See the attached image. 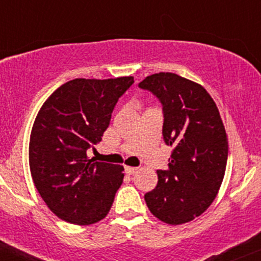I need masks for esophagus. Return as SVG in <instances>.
Here are the masks:
<instances>
[{"instance_id": "obj_1", "label": "esophagus", "mask_w": 261, "mask_h": 261, "mask_svg": "<svg viewBox=\"0 0 261 261\" xmlns=\"http://www.w3.org/2000/svg\"><path fill=\"white\" fill-rule=\"evenodd\" d=\"M136 172H137L136 167H128V166H126V167H125V173L128 174V176H131V174H134Z\"/></svg>"}]
</instances>
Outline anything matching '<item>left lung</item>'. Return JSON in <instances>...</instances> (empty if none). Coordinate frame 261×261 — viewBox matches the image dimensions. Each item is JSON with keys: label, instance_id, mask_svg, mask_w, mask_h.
I'll list each match as a JSON object with an SVG mask.
<instances>
[{"label": "left lung", "instance_id": "1", "mask_svg": "<svg viewBox=\"0 0 261 261\" xmlns=\"http://www.w3.org/2000/svg\"><path fill=\"white\" fill-rule=\"evenodd\" d=\"M139 87L162 104L163 140L173 147L146 204L167 224L191 222L212 204L225 173L228 139L219 110L202 85L174 73L146 76Z\"/></svg>", "mask_w": 261, "mask_h": 261}]
</instances>
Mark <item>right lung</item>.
<instances>
[{
    "mask_svg": "<svg viewBox=\"0 0 261 261\" xmlns=\"http://www.w3.org/2000/svg\"><path fill=\"white\" fill-rule=\"evenodd\" d=\"M133 76L74 79L59 87L37 114L30 139L31 174L58 218L89 225L107 217L124 179V167L88 160L101 141Z\"/></svg>",
    "mask_w": 261,
    "mask_h": 261,
    "instance_id": "right-lung-1",
    "label": "right lung"
}]
</instances>
